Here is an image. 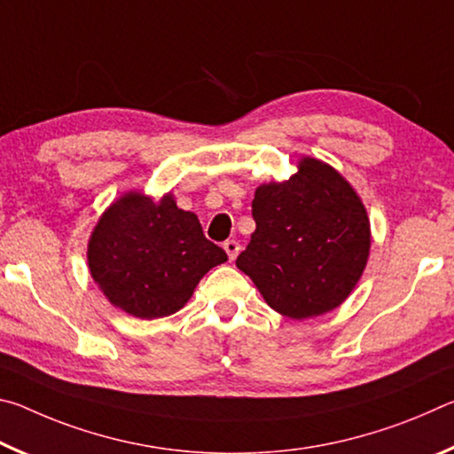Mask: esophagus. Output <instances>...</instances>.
Here are the masks:
<instances>
[{"instance_id":"esophagus-1","label":"esophagus","mask_w":454,"mask_h":454,"mask_svg":"<svg viewBox=\"0 0 454 454\" xmlns=\"http://www.w3.org/2000/svg\"><path fill=\"white\" fill-rule=\"evenodd\" d=\"M224 250L230 260H234L238 256V252H240V244H238L236 240H226L224 242Z\"/></svg>"}]
</instances>
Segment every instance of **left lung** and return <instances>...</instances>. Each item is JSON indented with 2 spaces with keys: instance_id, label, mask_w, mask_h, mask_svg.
I'll list each match as a JSON object with an SVG mask.
<instances>
[{
  "instance_id": "obj_1",
  "label": "left lung",
  "mask_w": 454,
  "mask_h": 454,
  "mask_svg": "<svg viewBox=\"0 0 454 454\" xmlns=\"http://www.w3.org/2000/svg\"><path fill=\"white\" fill-rule=\"evenodd\" d=\"M288 182L262 184L252 200L256 230L236 266L270 309L310 318L347 301L366 266L371 224L350 184L304 158Z\"/></svg>"
}]
</instances>
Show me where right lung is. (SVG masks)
Listing matches in <instances>:
<instances>
[{
	"label": "right lung",
	"mask_w": 454,
	"mask_h": 454,
	"mask_svg": "<svg viewBox=\"0 0 454 454\" xmlns=\"http://www.w3.org/2000/svg\"><path fill=\"white\" fill-rule=\"evenodd\" d=\"M226 260L170 194L153 204L129 192L104 212L88 246L90 272L107 301L144 320L178 312L200 278Z\"/></svg>",
	"instance_id": "obj_1"
}]
</instances>
